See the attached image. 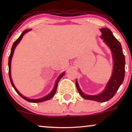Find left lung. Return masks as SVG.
<instances>
[{
    "label": "left lung",
    "mask_w": 132,
    "mask_h": 132,
    "mask_svg": "<svg viewBox=\"0 0 132 132\" xmlns=\"http://www.w3.org/2000/svg\"><path fill=\"white\" fill-rule=\"evenodd\" d=\"M100 31L102 32L101 37L111 48L112 53L113 70L111 78L108 83L105 89L98 95L85 94L79 88L77 80H76V85L79 93L83 98L98 102H104L114 96L123 82L125 75V57L122 53L121 43L114 37L111 30L107 28H104L101 29Z\"/></svg>",
    "instance_id": "left-lung-1"
}]
</instances>
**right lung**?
I'll list each match as a JSON object with an SVG mask.
<instances>
[{
  "instance_id": "1",
  "label": "right lung",
  "mask_w": 132,
  "mask_h": 132,
  "mask_svg": "<svg viewBox=\"0 0 132 132\" xmlns=\"http://www.w3.org/2000/svg\"><path fill=\"white\" fill-rule=\"evenodd\" d=\"M30 30H25L24 31H23L22 32V34H21V35L20 36L19 38H18L17 40H16L15 42L14 43L13 45H12V48H11V54L10 55V56H9V61H8V65H9V76H10V81H11V85L12 86H13L14 89L15 90V91L17 92V93L19 94L20 96L21 97H22L23 99H24L25 100L28 101L29 102H32V103H39V102H44V101H46V100H49V99L52 98V97L54 96V95H55V94L56 93V89H57V85H58V82H59V80H60V79L62 78L63 77V76L64 75V73H63L61 74V75L59 76L58 77V78H57L56 82V84H55V87L53 89V90L51 91V93H50L49 94H48L47 95H46V97H43V98H38V99H29V98H26V97H25L24 96H23L20 93H19V91H18V90L16 89L15 86H14V85L13 84V82H12V79H11V59H12V55H13V53H14V50H15V47L17 46V45L19 44L20 41H21V39H22L23 38V36L25 34L27 33V32L29 31Z\"/></svg>"
}]
</instances>
